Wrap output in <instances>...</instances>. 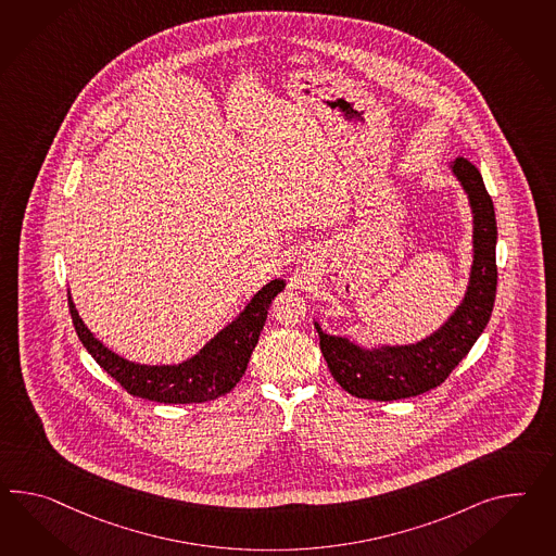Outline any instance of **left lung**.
<instances>
[{
	"instance_id": "obj_1",
	"label": "left lung",
	"mask_w": 556,
	"mask_h": 556,
	"mask_svg": "<svg viewBox=\"0 0 556 556\" xmlns=\"http://www.w3.org/2000/svg\"><path fill=\"white\" fill-rule=\"evenodd\" d=\"M452 172L470 200L473 264L468 292L447 323L417 344L379 349H361L349 339L323 332L318 323L314 325L330 375L355 397L395 401L435 389L470 353L490 320L498 285L494 203L485 191L482 175L468 159L457 157Z\"/></svg>"
}]
</instances>
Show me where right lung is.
<instances>
[{"label":"right lung","instance_id":"1","mask_svg":"<svg viewBox=\"0 0 556 556\" xmlns=\"http://www.w3.org/2000/svg\"><path fill=\"white\" fill-rule=\"evenodd\" d=\"M285 290V280H271L257 292L243 313L224 328L200 353L179 365H139L114 355L85 327L68 294L72 323L86 351L102 369L135 397L157 403H203L228 395L248 369L257 337L266 323L271 300Z\"/></svg>","mask_w":556,"mask_h":556}]
</instances>
